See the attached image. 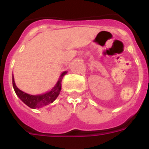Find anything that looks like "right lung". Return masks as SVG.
Segmentation results:
<instances>
[{"mask_svg": "<svg viewBox=\"0 0 149 149\" xmlns=\"http://www.w3.org/2000/svg\"><path fill=\"white\" fill-rule=\"evenodd\" d=\"M66 72H64L61 74L59 81L56 84L54 87L48 93L42 95H33L27 94L24 93L23 91L20 90L15 85L14 77H13V86L14 88L15 93L18 97L23 101L26 105L33 109L41 108L42 107L48 105L49 104L52 103L59 95L61 90V82L63 78V76L66 74Z\"/></svg>", "mask_w": 149, "mask_h": 149, "instance_id": "obj_1", "label": "right lung"}]
</instances>
